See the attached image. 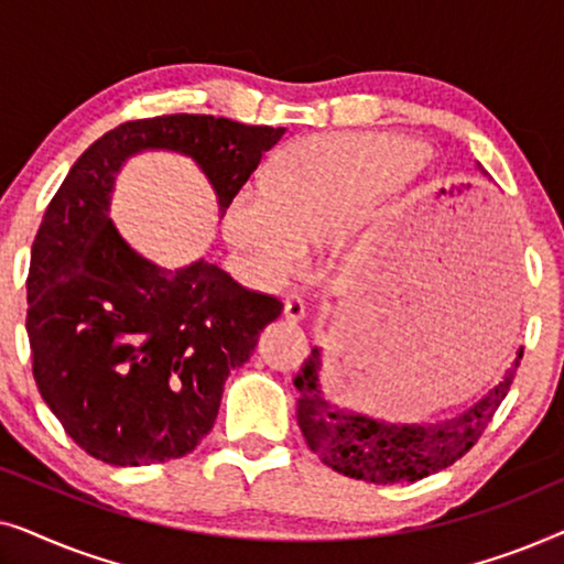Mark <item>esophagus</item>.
<instances>
[{"instance_id": "esophagus-1", "label": "esophagus", "mask_w": 564, "mask_h": 564, "mask_svg": "<svg viewBox=\"0 0 564 564\" xmlns=\"http://www.w3.org/2000/svg\"><path fill=\"white\" fill-rule=\"evenodd\" d=\"M284 318L292 321V323H297V321L305 318V303H303V297L290 295L288 300H284Z\"/></svg>"}]
</instances>
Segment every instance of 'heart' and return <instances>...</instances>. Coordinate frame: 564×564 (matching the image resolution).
Returning a JSON list of instances; mask_svg holds the SVG:
<instances>
[{
	"label": "heart",
	"mask_w": 564,
	"mask_h": 564,
	"mask_svg": "<svg viewBox=\"0 0 564 564\" xmlns=\"http://www.w3.org/2000/svg\"><path fill=\"white\" fill-rule=\"evenodd\" d=\"M415 143L392 135H318L284 149L267 187L246 184L230 199L226 236L253 272L284 280L307 243L354 226L384 192L421 166Z\"/></svg>",
	"instance_id": "1"
}]
</instances>
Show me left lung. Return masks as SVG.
<instances>
[{"label": "left lung", "mask_w": 564, "mask_h": 564, "mask_svg": "<svg viewBox=\"0 0 564 564\" xmlns=\"http://www.w3.org/2000/svg\"><path fill=\"white\" fill-rule=\"evenodd\" d=\"M508 272L513 282V264L506 267V280ZM521 357L523 351H519L503 380L462 413L434 423H390L334 403L323 384V351L321 346H313L311 357L295 377L300 431L323 465L354 480L375 485L423 480L454 465L477 444L503 403Z\"/></svg>", "instance_id": "1"}]
</instances>
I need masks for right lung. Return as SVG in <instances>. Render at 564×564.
Segmentation results:
<instances>
[{
	"label": "right lung",
	"instance_id": "add662e5",
	"mask_svg": "<svg viewBox=\"0 0 564 564\" xmlns=\"http://www.w3.org/2000/svg\"><path fill=\"white\" fill-rule=\"evenodd\" d=\"M284 128L213 115H159L112 128L76 159L33 241L28 338L37 390L84 452L115 467L180 459L210 434L228 375L282 313L197 259L164 269L110 220L115 174L135 153L197 161L220 213Z\"/></svg>",
	"mask_w": 564,
	"mask_h": 564
}]
</instances>
